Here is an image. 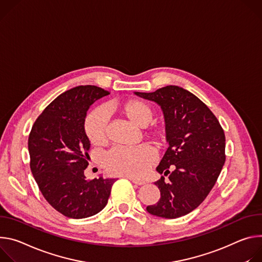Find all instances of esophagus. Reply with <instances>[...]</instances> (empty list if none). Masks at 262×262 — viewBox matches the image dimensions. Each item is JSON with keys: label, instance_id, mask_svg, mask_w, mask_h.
<instances>
[{"label": "esophagus", "instance_id": "obj_1", "mask_svg": "<svg viewBox=\"0 0 262 262\" xmlns=\"http://www.w3.org/2000/svg\"><path fill=\"white\" fill-rule=\"evenodd\" d=\"M129 180H131L133 183H135V184H137V185H143L144 183H146V182H144L143 180H137V179H135V178H132V177H127Z\"/></svg>", "mask_w": 262, "mask_h": 262}]
</instances>
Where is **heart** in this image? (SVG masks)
<instances>
[{
    "label": "heart",
    "instance_id": "1",
    "mask_svg": "<svg viewBox=\"0 0 262 262\" xmlns=\"http://www.w3.org/2000/svg\"><path fill=\"white\" fill-rule=\"evenodd\" d=\"M111 109L120 113L130 123L138 128L147 127L154 115L153 107L141 100H129L114 103ZM107 114L103 108H96L86 116L84 123L85 134L94 146H102L107 139ZM146 136L162 143L165 140L166 130L163 125H156L146 131ZM155 161L154 151L146 144L132 148L112 149L104 159L106 169L114 175H126L139 177L148 170Z\"/></svg>",
    "mask_w": 262,
    "mask_h": 262
}]
</instances>
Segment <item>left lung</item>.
Wrapping results in <instances>:
<instances>
[{
  "mask_svg": "<svg viewBox=\"0 0 262 262\" xmlns=\"http://www.w3.org/2000/svg\"><path fill=\"white\" fill-rule=\"evenodd\" d=\"M157 103L163 112L168 148L156 170L160 199L149 213L176 219L194 210L214 186L226 160L225 133L215 115L198 97L168 85L154 93H134ZM174 170L170 173L168 168Z\"/></svg>",
  "mask_w": 262,
  "mask_h": 262,
  "instance_id": "left-lung-1",
  "label": "left lung"
}]
</instances>
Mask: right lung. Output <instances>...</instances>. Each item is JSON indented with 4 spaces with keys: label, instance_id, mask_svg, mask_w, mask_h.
<instances>
[{
    "label": "right lung",
    "instance_id": "1",
    "mask_svg": "<svg viewBox=\"0 0 262 262\" xmlns=\"http://www.w3.org/2000/svg\"><path fill=\"white\" fill-rule=\"evenodd\" d=\"M110 93L94 85L67 91L50 103L35 121L28 139L33 177L49 204L71 219L100 212L115 179L86 180L91 142L84 130L87 110Z\"/></svg>",
    "mask_w": 262,
    "mask_h": 262
}]
</instances>
